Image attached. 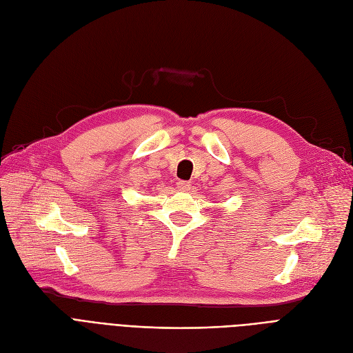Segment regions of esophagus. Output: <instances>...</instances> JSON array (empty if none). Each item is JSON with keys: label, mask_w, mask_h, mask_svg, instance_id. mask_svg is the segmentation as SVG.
<instances>
[{"label": "esophagus", "mask_w": 353, "mask_h": 353, "mask_svg": "<svg viewBox=\"0 0 353 353\" xmlns=\"http://www.w3.org/2000/svg\"><path fill=\"white\" fill-rule=\"evenodd\" d=\"M176 188L181 190V191H188L191 188V184L188 181H179L176 184Z\"/></svg>", "instance_id": "obj_1"}]
</instances>
